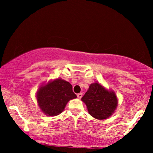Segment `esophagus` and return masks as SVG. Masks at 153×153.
<instances>
[{
  "instance_id": "esophagus-1",
  "label": "esophagus",
  "mask_w": 153,
  "mask_h": 153,
  "mask_svg": "<svg viewBox=\"0 0 153 153\" xmlns=\"http://www.w3.org/2000/svg\"><path fill=\"white\" fill-rule=\"evenodd\" d=\"M82 96H83V94L82 93H79V94H77V97L79 98V99H81V97H82Z\"/></svg>"
}]
</instances>
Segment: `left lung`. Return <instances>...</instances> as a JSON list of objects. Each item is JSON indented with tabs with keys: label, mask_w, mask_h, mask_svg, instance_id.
<instances>
[{
	"label": "left lung",
	"mask_w": 153,
	"mask_h": 153,
	"mask_svg": "<svg viewBox=\"0 0 153 153\" xmlns=\"http://www.w3.org/2000/svg\"><path fill=\"white\" fill-rule=\"evenodd\" d=\"M81 100L86 105L90 115L98 120L109 118L118 106L116 93L97 82L90 85Z\"/></svg>",
	"instance_id": "8db88e82"
}]
</instances>
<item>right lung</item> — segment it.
I'll list each match as a JSON object with an SVG mask.
<instances>
[{"mask_svg": "<svg viewBox=\"0 0 153 153\" xmlns=\"http://www.w3.org/2000/svg\"><path fill=\"white\" fill-rule=\"evenodd\" d=\"M76 98L72 91V85L62 79L49 81L41 85L37 91L38 106L48 116H55L63 111L70 100Z\"/></svg>", "mask_w": 153, "mask_h": 153, "instance_id": "add662e5", "label": "right lung"}]
</instances>
